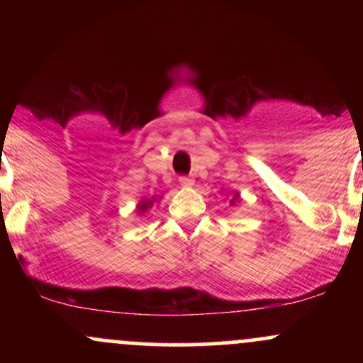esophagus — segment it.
I'll return each mask as SVG.
<instances>
[{
    "mask_svg": "<svg viewBox=\"0 0 363 363\" xmlns=\"http://www.w3.org/2000/svg\"><path fill=\"white\" fill-rule=\"evenodd\" d=\"M179 182H181V186L189 187V186L194 184V179L189 177V176H181V177H179Z\"/></svg>",
    "mask_w": 363,
    "mask_h": 363,
    "instance_id": "esophagus-1",
    "label": "esophagus"
}]
</instances>
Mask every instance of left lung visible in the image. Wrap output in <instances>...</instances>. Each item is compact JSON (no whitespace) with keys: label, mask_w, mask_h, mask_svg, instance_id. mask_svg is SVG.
I'll use <instances>...</instances> for the list:
<instances>
[{"label":"left lung","mask_w":363,"mask_h":363,"mask_svg":"<svg viewBox=\"0 0 363 363\" xmlns=\"http://www.w3.org/2000/svg\"><path fill=\"white\" fill-rule=\"evenodd\" d=\"M234 199H235V198H234ZM234 199H232V201H234Z\"/></svg>","instance_id":"obj_1"}]
</instances>
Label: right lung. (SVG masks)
Segmentation results:
<instances>
[{
	"instance_id": "add662e5",
	"label": "right lung",
	"mask_w": 363,
	"mask_h": 363,
	"mask_svg": "<svg viewBox=\"0 0 363 363\" xmlns=\"http://www.w3.org/2000/svg\"><path fill=\"white\" fill-rule=\"evenodd\" d=\"M152 205V201H148V199H143V201L140 203V206H138V210L140 211H147V208Z\"/></svg>"
}]
</instances>
